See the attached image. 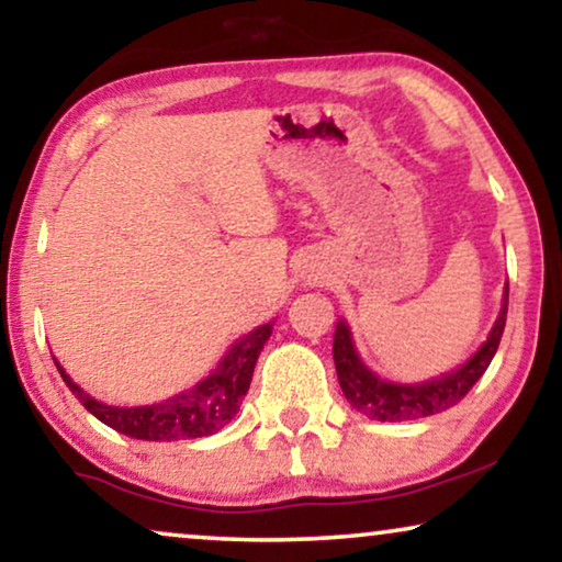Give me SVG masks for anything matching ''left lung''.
Here are the masks:
<instances>
[{"label": "left lung", "instance_id": "1", "mask_svg": "<svg viewBox=\"0 0 562 562\" xmlns=\"http://www.w3.org/2000/svg\"><path fill=\"white\" fill-rule=\"evenodd\" d=\"M506 310H509V283L504 286V304L494 329L488 333V340L475 350V356L465 366L425 383H394L379 379L358 358L348 322L340 319L335 327L333 358L337 368V381H340L345 398H348L352 409L366 414L368 419L379 422L422 419L450 409V406H456L475 386V381L486 373L488 363L494 360L504 335Z\"/></svg>", "mask_w": 562, "mask_h": 562}]
</instances>
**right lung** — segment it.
<instances>
[{
  "instance_id": "obj_1",
  "label": "right lung",
  "mask_w": 562,
  "mask_h": 562,
  "mask_svg": "<svg viewBox=\"0 0 562 562\" xmlns=\"http://www.w3.org/2000/svg\"><path fill=\"white\" fill-rule=\"evenodd\" d=\"M271 333L273 322H268V325H260L252 333L243 335L225 352L220 366L204 381H199L194 389L150 406H110L97 402L94 396L79 389V383L71 381V375L60 368L56 358L53 360H56L60 379L66 381L71 394L87 406V412L94 414L106 427L117 429L120 435L153 442L194 440V437L220 432L240 409L243 396L250 389L252 368H256V360Z\"/></svg>"
}]
</instances>
